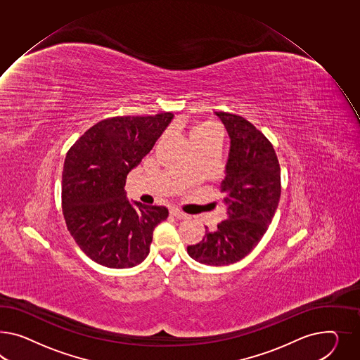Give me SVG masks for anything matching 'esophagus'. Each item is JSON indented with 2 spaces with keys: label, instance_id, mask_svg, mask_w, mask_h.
<instances>
[{
  "label": "esophagus",
  "instance_id": "obj_1",
  "mask_svg": "<svg viewBox=\"0 0 360 360\" xmlns=\"http://www.w3.org/2000/svg\"><path fill=\"white\" fill-rule=\"evenodd\" d=\"M170 214H172L173 217H175V219H179V220H184V219L187 217V214H184L182 211H179L178 208H172V210H170Z\"/></svg>",
  "mask_w": 360,
  "mask_h": 360
}]
</instances>
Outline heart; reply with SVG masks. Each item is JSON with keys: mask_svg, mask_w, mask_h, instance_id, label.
Listing matches in <instances>:
<instances>
[{"mask_svg": "<svg viewBox=\"0 0 360 360\" xmlns=\"http://www.w3.org/2000/svg\"><path fill=\"white\" fill-rule=\"evenodd\" d=\"M188 140L191 146H196L203 141H210V140H219V132L216 127L208 122H200L191 127L188 132Z\"/></svg>", "mask_w": 360, "mask_h": 360, "instance_id": "obj_1", "label": "heart"}]
</instances>
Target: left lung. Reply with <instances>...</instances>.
<instances>
[{
    "mask_svg": "<svg viewBox=\"0 0 360 360\" xmlns=\"http://www.w3.org/2000/svg\"><path fill=\"white\" fill-rule=\"evenodd\" d=\"M229 136L221 182L226 219L214 231L205 226L199 243L187 246L196 262L225 266L238 262L266 233L281 199V166L271 143L246 119L214 112Z\"/></svg>",
    "mask_w": 360,
    "mask_h": 360,
    "instance_id": "8db88e82",
    "label": "left lung"
}]
</instances>
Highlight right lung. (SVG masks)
Instances as JSON below:
<instances>
[{
  "label": "right lung",
  "mask_w": 360,
  "mask_h": 360,
  "mask_svg": "<svg viewBox=\"0 0 360 360\" xmlns=\"http://www.w3.org/2000/svg\"><path fill=\"white\" fill-rule=\"evenodd\" d=\"M174 115L117 117L91 127L69 149L61 184L69 233L90 259L128 269L149 254L153 231L169 216L162 205L129 202L124 190L135 169Z\"/></svg>",
  "instance_id": "right-lung-1"
}]
</instances>
